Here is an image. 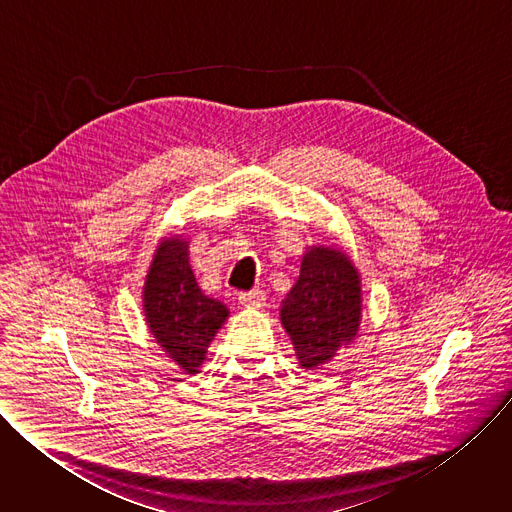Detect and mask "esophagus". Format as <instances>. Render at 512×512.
Instances as JSON below:
<instances>
[{
    "label": "esophagus",
    "mask_w": 512,
    "mask_h": 512,
    "mask_svg": "<svg viewBox=\"0 0 512 512\" xmlns=\"http://www.w3.org/2000/svg\"><path fill=\"white\" fill-rule=\"evenodd\" d=\"M239 302L247 308H259L265 304V294L261 289H251V291H241Z\"/></svg>",
    "instance_id": "1"
}]
</instances>
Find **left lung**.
I'll return each instance as SVG.
<instances>
[{
    "label": "left lung",
    "instance_id": "8db88e82",
    "mask_svg": "<svg viewBox=\"0 0 512 512\" xmlns=\"http://www.w3.org/2000/svg\"><path fill=\"white\" fill-rule=\"evenodd\" d=\"M281 324L302 369H318L348 344L360 324V281L344 253L314 247L281 308Z\"/></svg>",
    "mask_w": 512,
    "mask_h": 512
}]
</instances>
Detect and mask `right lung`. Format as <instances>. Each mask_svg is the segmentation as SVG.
<instances>
[{
  "label": "right lung",
  "mask_w": 512,
  "mask_h": 512,
  "mask_svg": "<svg viewBox=\"0 0 512 512\" xmlns=\"http://www.w3.org/2000/svg\"><path fill=\"white\" fill-rule=\"evenodd\" d=\"M143 308L154 338L186 373H198L208 344L229 316L225 304L202 294L180 237L158 247L145 279Z\"/></svg>",
  "instance_id": "add662e5"
}]
</instances>
